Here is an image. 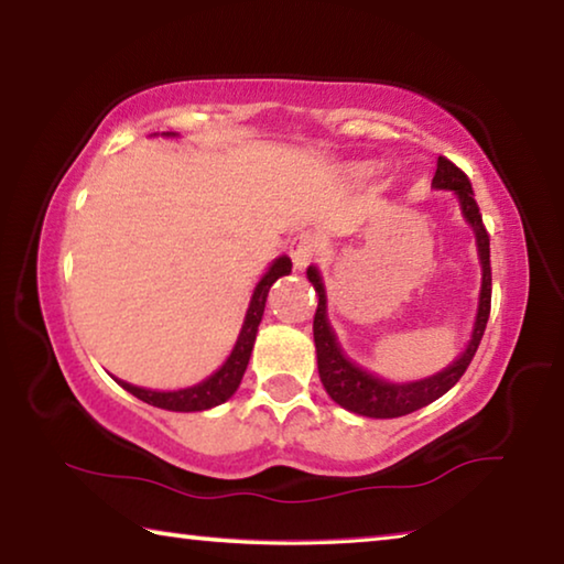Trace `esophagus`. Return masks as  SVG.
Returning a JSON list of instances; mask_svg holds the SVG:
<instances>
[{
  "label": "esophagus",
  "mask_w": 564,
  "mask_h": 564,
  "mask_svg": "<svg viewBox=\"0 0 564 564\" xmlns=\"http://www.w3.org/2000/svg\"><path fill=\"white\" fill-rule=\"evenodd\" d=\"M318 256V238L313 234H299L291 241V261L299 271H305Z\"/></svg>",
  "instance_id": "34e87169"
}]
</instances>
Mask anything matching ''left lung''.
Listing matches in <instances>:
<instances>
[{"label": "left lung", "instance_id": "obj_1", "mask_svg": "<svg viewBox=\"0 0 564 564\" xmlns=\"http://www.w3.org/2000/svg\"><path fill=\"white\" fill-rule=\"evenodd\" d=\"M435 188H451L460 198L463 216L467 224L473 226L475 241H477V256L482 263V289H480V303H477V316L473 326V336L467 348L460 352V358L453 360L451 366L443 368L441 373L431 378L413 380V383H390V380L378 378L368 370L356 366L346 352L340 350L336 333H333L328 323V305H326V289H323L321 273L316 265H308V281L318 293V308L316 318H313V340H316V356H318V373L321 383L328 390V395L336 400L350 413L366 415V417H400L413 413V410L425 408L441 395H445L463 373L470 366L477 346H480L485 326L490 318V299H492V271H490V236L488 228L482 224V214L477 208L470 178L465 176L463 169H457L451 159L437 156V169L433 176Z\"/></svg>", "mask_w": 564, "mask_h": 564}]
</instances>
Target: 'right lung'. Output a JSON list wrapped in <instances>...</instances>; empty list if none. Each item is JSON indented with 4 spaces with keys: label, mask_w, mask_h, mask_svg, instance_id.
Wrapping results in <instances>:
<instances>
[{
    "label": "right lung",
    "mask_w": 564,
    "mask_h": 564,
    "mask_svg": "<svg viewBox=\"0 0 564 564\" xmlns=\"http://www.w3.org/2000/svg\"><path fill=\"white\" fill-rule=\"evenodd\" d=\"M166 137H169V131H166ZM285 273H291V259L281 256V259H275L271 269L265 271L259 285H256L251 305H248V311H246L243 328H241V333H238V340L231 350V356H228L224 366L218 368L212 378H206L204 383H198L194 388H184V390H169V393H161V390L137 388L131 383H123V380H117V383L123 390H129L131 395L144 400V403L164 408V410H176V413H198V410H208L214 405L226 403V400L236 393V388L241 386V378L246 373L248 358H251L256 333H259V323L263 318L265 299H269L271 285L275 283V279H281V275H285Z\"/></svg>",
    "instance_id": "obj_1"
}]
</instances>
